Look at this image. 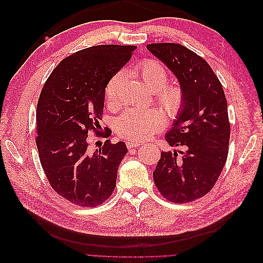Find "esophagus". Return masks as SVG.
<instances>
[{
	"mask_svg": "<svg viewBox=\"0 0 263 263\" xmlns=\"http://www.w3.org/2000/svg\"><path fill=\"white\" fill-rule=\"evenodd\" d=\"M140 145H141L140 142L134 141V140H127V141H126V146H127V148H129V149L137 148V147H139Z\"/></svg>",
	"mask_w": 263,
	"mask_h": 263,
	"instance_id": "34e87169",
	"label": "esophagus"
}]
</instances>
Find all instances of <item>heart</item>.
<instances>
[{
	"mask_svg": "<svg viewBox=\"0 0 263 263\" xmlns=\"http://www.w3.org/2000/svg\"><path fill=\"white\" fill-rule=\"evenodd\" d=\"M133 74L140 79L148 89L154 92L155 103L166 116L174 119L182 114L186 103L185 91L178 83H166L169 80V72L160 62L154 59L140 60L133 67ZM123 79L124 73L118 71L107 81L104 97L108 105H115L117 103ZM163 113L156 108L126 109L116 119V133L125 139L145 140L164 126Z\"/></svg>",
	"mask_w": 263,
	"mask_h": 263,
	"instance_id": "b5f03b06",
	"label": "heart"
}]
</instances>
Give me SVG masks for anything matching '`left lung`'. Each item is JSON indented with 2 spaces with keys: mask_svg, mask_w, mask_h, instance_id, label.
Listing matches in <instances>:
<instances>
[{
  "mask_svg": "<svg viewBox=\"0 0 263 263\" xmlns=\"http://www.w3.org/2000/svg\"><path fill=\"white\" fill-rule=\"evenodd\" d=\"M148 50L176 74L186 103L165 140L180 146L182 157L162 151L154 171L155 184L173 203H189L208 194L228 156L230 124L224 90L201 55L174 43L147 45Z\"/></svg>",
  "mask_w": 263,
  "mask_h": 263,
  "instance_id": "left-lung-1",
  "label": "left lung"
}]
</instances>
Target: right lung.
<instances>
[{
    "label": "right lung",
    "instance_id": "right-lung-1",
    "mask_svg": "<svg viewBox=\"0 0 263 263\" xmlns=\"http://www.w3.org/2000/svg\"><path fill=\"white\" fill-rule=\"evenodd\" d=\"M135 49L132 45H99L79 50L60 61L39 95V160L53 191L74 205L97 208L114 192L118 166L127 154L125 142L106 139L91 151L87 134L109 137V130L100 132L99 123L105 85Z\"/></svg>",
    "mask_w": 263,
    "mask_h": 263
}]
</instances>
